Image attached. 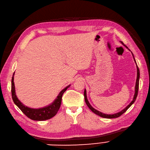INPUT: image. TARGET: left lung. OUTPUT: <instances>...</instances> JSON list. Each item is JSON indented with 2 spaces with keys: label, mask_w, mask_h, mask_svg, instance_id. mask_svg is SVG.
Segmentation results:
<instances>
[{
  "label": "left lung",
  "mask_w": 150,
  "mask_h": 150,
  "mask_svg": "<svg viewBox=\"0 0 150 150\" xmlns=\"http://www.w3.org/2000/svg\"><path fill=\"white\" fill-rule=\"evenodd\" d=\"M122 45H123L124 46H125L126 48H127L129 51L130 50L125 45H124V43L122 42H120ZM131 53L132 54V56H133V58H134V60L135 62V64H137L136 63V61H135V59L134 58V54L132 53V52H131ZM137 79H136V82H135V93H134V97H133V99L132 100L131 102V103H130L129 105L127 106H126V107H125L124 109H122L121 111L118 112V113H114V114H105V113H103L102 112H100L99 111H98V110H97L96 109H95L94 108H93L92 106H91V104L89 103L88 99H87V96H86V89H84V99H85V102L86 103V105H88V107L89 108V109L92 111L93 112H94L95 114L97 115L100 116V117H102V118H108V119H110V118H118V117L120 116L121 115H122L124 113H125L126 112V110L131 107L132 104L134 103V102L136 100V98H137V94H138V90H139V79H140V71H139V67L137 66Z\"/></svg>",
  "instance_id": "obj_1"
}]
</instances>
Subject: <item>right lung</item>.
Masks as SVG:
<instances>
[{"instance_id": "obj_1", "label": "right lung", "mask_w": 150, "mask_h": 150, "mask_svg": "<svg viewBox=\"0 0 150 150\" xmlns=\"http://www.w3.org/2000/svg\"><path fill=\"white\" fill-rule=\"evenodd\" d=\"M14 75L15 72L13 75L11 79V95L12 99L13 100L15 105L20 109L23 113L26 115L29 118L35 120V121H45L49 120L54 117L57 113L59 110L61 101H62V96L64 93L66 91L67 88H69L71 84H69L64 89H63L59 94L57 95L56 98L51 103L49 104L48 105L45 106L44 107L34 108L27 107L19 100L18 97L16 96L15 92V86L14 83Z\"/></svg>"}]
</instances>
